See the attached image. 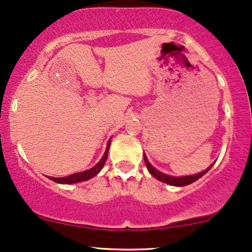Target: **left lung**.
Wrapping results in <instances>:
<instances>
[{
	"instance_id": "obj_1",
	"label": "left lung",
	"mask_w": 252,
	"mask_h": 252,
	"mask_svg": "<svg viewBox=\"0 0 252 252\" xmlns=\"http://www.w3.org/2000/svg\"><path fill=\"white\" fill-rule=\"evenodd\" d=\"M144 163H146L147 168H148V171L150 172V174H153L155 178L158 179V180L161 181V182H165V184L172 185V186H179V187H184V186L190 185V184H192V182H195L196 180H198V179L203 177V175H204L206 172H208L210 168L212 167V165H213L212 164L209 168H206L204 172H201V173L195 174V175H187V177H171V175H166V174L161 173V172L157 171L156 168L151 166L150 163L147 159L146 155H144Z\"/></svg>"
}]
</instances>
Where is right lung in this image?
<instances>
[{
  "mask_svg": "<svg viewBox=\"0 0 252 252\" xmlns=\"http://www.w3.org/2000/svg\"><path fill=\"white\" fill-rule=\"evenodd\" d=\"M110 143H111V140H109L108 146H106V150L104 155H103L102 159L98 161L97 164L95 165L94 167H92L91 170H87L85 172H80V173H75V174H71L68 177H64V178H53V177H48L50 180H53L57 184H64V185H68V184H75V182H81V181H86L88 179H91L93 177H95L96 174L98 173L99 171L102 170L103 165L105 164L106 158H108V153H109V147Z\"/></svg>",
  "mask_w": 252,
  "mask_h": 252,
  "instance_id": "obj_1",
  "label": "right lung"
}]
</instances>
